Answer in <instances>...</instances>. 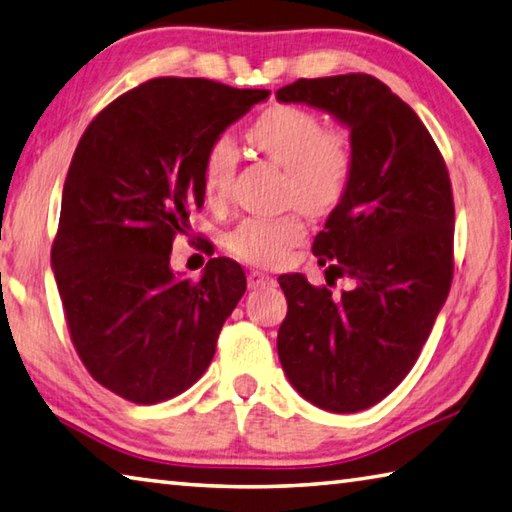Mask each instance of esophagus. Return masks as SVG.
Listing matches in <instances>:
<instances>
[{
    "instance_id": "1",
    "label": "esophagus",
    "mask_w": 512,
    "mask_h": 512,
    "mask_svg": "<svg viewBox=\"0 0 512 512\" xmlns=\"http://www.w3.org/2000/svg\"><path fill=\"white\" fill-rule=\"evenodd\" d=\"M275 277L262 271H250L248 273V288H266V286H275Z\"/></svg>"
}]
</instances>
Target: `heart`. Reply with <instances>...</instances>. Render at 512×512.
<instances>
[{
  "label": "heart",
  "instance_id": "heart-1",
  "mask_svg": "<svg viewBox=\"0 0 512 512\" xmlns=\"http://www.w3.org/2000/svg\"><path fill=\"white\" fill-rule=\"evenodd\" d=\"M248 141L286 170V199L309 215L338 206L353 172V145L347 129H324L309 109L275 105L248 129ZM237 147L217 136L203 156V188L212 199L224 197L237 170ZM300 215L248 217L226 237L228 248L246 262L275 266L304 239Z\"/></svg>",
  "mask_w": 512,
  "mask_h": 512
}]
</instances>
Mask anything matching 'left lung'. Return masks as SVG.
I'll return each mask as SVG.
<instances>
[{
	"label": "left lung",
	"mask_w": 512,
	"mask_h": 512,
	"mask_svg": "<svg viewBox=\"0 0 512 512\" xmlns=\"http://www.w3.org/2000/svg\"><path fill=\"white\" fill-rule=\"evenodd\" d=\"M280 102L327 111L349 129L353 172L313 241L333 297L280 275L288 311L277 353L288 383L320 410L353 414L410 374L452 284L454 203L448 167L410 105L367 73L297 80Z\"/></svg>",
	"instance_id": "1"
}]
</instances>
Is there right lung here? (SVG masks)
Returning <instances> with one entry per match:
<instances>
[{"mask_svg": "<svg viewBox=\"0 0 512 512\" xmlns=\"http://www.w3.org/2000/svg\"><path fill=\"white\" fill-rule=\"evenodd\" d=\"M271 91L154 78L91 120L62 190L51 266L73 347L102 387L138 405L203 376L246 293L228 257L199 282L172 271L176 235L203 206V156Z\"/></svg>", "mask_w": 512, "mask_h": 512, "instance_id": "1", "label": "right lung"}]
</instances>
